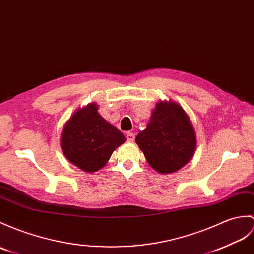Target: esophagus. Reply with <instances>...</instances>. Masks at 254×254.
<instances>
[{"label": "esophagus", "instance_id": "esophagus-1", "mask_svg": "<svg viewBox=\"0 0 254 254\" xmlns=\"http://www.w3.org/2000/svg\"><path fill=\"white\" fill-rule=\"evenodd\" d=\"M126 136H127V141H131V143H132V141H134V139H135V135L133 133H131V132H127Z\"/></svg>", "mask_w": 254, "mask_h": 254}]
</instances>
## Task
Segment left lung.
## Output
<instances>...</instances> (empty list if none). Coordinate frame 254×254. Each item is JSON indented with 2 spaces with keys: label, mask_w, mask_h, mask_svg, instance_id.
<instances>
[{
  "label": "left lung",
  "mask_w": 254,
  "mask_h": 254,
  "mask_svg": "<svg viewBox=\"0 0 254 254\" xmlns=\"http://www.w3.org/2000/svg\"><path fill=\"white\" fill-rule=\"evenodd\" d=\"M135 141L147 162L157 172H176L190 161L197 147L196 132L190 117L173 100H160L150 120Z\"/></svg>",
  "instance_id": "8db88e82"
}]
</instances>
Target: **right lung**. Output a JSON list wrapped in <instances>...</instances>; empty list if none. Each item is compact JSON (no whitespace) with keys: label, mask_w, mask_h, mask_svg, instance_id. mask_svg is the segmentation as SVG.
Returning <instances> with one entry per match:
<instances>
[{"label":"right lung","mask_w":254,"mask_h":254,"mask_svg":"<svg viewBox=\"0 0 254 254\" xmlns=\"http://www.w3.org/2000/svg\"><path fill=\"white\" fill-rule=\"evenodd\" d=\"M126 136L98 114V105L79 108L64 123L61 147L69 162L87 173L100 170Z\"/></svg>","instance_id":"1"}]
</instances>
